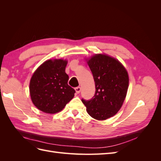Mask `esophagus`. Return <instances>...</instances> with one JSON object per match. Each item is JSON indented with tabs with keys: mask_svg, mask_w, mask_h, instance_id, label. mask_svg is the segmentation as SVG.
<instances>
[{
	"mask_svg": "<svg viewBox=\"0 0 161 161\" xmlns=\"http://www.w3.org/2000/svg\"><path fill=\"white\" fill-rule=\"evenodd\" d=\"M75 91H76V92L77 94H79V92H80V91H81V88L80 86H77V87H76L75 88Z\"/></svg>",
	"mask_w": 161,
	"mask_h": 161,
	"instance_id": "esophagus-1",
	"label": "esophagus"
}]
</instances>
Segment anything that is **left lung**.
<instances>
[{
    "mask_svg": "<svg viewBox=\"0 0 161 161\" xmlns=\"http://www.w3.org/2000/svg\"><path fill=\"white\" fill-rule=\"evenodd\" d=\"M87 64L96 91L91 99H82V102L92 118L105 120L115 115L123 105L129 85L128 72L115 58L100 53L92 56Z\"/></svg>",
    "mask_w": 161,
    "mask_h": 161,
    "instance_id": "left-lung-1",
    "label": "left lung"
}]
</instances>
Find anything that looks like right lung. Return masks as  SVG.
Listing matches in <instances>:
<instances>
[{
    "mask_svg": "<svg viewBox=\"0 0 161 161\" xmlns=\"http://www.w3.org/2000/svg\"><path fill=\"white\" fill-rule=\"evenodd\" d=\"M67 60H48L33 73L30 83L31 99L36 108L46 114H56L74 97L75 91L68 85Z\"/></svg>",
    "mask_w": 161,
    "mask_h": 161,
    "instance_id": "1",
    "label": "right lung"
}]
</instances>
